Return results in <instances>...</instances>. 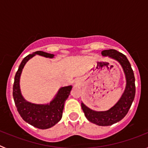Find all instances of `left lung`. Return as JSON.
Instances as JSON below:
<instances>
[{"mask_svg":"<svg viewBox=\"0 0 148 148\" xmlns=\"http://www.w3.org/2000/svg\"><path fill=\"white\" fill-rule=\"evenodd\" d=\"M103 56L118 61L123 69L126 86L119 100L108 110L95 111L82 102V108L89 121L99 126H110L121 121L127 115L134 100L136 94L135 77L130 62L126 56L116 49H106L101 52Z\"/></svg>","mask_w":148,"mask_h":148,"instance_id":"1","label":"left lung"}]
</instances>
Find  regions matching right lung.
I'll return each mask as SVG.
<instances>
[{
    "label": "right lung",
    "instance_id": "1",
    "mask_svg": "<svg viewBox=\"0 0 148 148\" xmlns=\"http://www.w3.org/2000/svg\"><path fill=\"white\" fill-rule=\"evenodd\" d=\"M35 55L49 58H53L55 56L43 51H36L23 58L15 74L12 94L15 106L21 118L32 126L44 130L53 127L61 119L64 103L73 87L70 85L61 87L55 97L47 104H34L26 100L21 91V75L27 61Z\"/></svg>",
    "mask_w": 148,
    "mask_h": 148
}]
</instances>
